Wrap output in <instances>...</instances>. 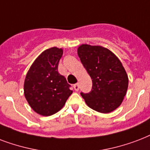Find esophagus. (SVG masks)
Segmentation results:
<instances>
[{"label":"esophagus","mask_w":150,"mask_h":150,"mask_svg":"<svg viewBox=\"0 0 150 150\" xmlns=\"http://www.w3.org/2000/svg\"><path fill=\"white\" fill-rule=\"evenodd\" d=\"M74 90H75V91H78V90H79V84H78V83H76V84H74Z\"/></svg>","instance_id":"obj_1"}]
</instances>
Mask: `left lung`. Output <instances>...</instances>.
<instances>
[{"mask_svg":"<svg viewBox=\"0 0 150 150\" xmlns=\"http://www.w3.org/2000/svg\"><path fill=\"white\" fill-rule=\"evenodd\" d=\"M77 54L92 80L89 93L81 95L97 112L108 113L122 103L128 87V76L119 59L102 46L81 45Z\"/></svg>","mask_w":150,"mask_h":150,"instance_id":"left-lung-1","label":"left lung"}]
</instances>
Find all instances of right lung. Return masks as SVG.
<instances>
[{"instance_id":"1","label":"right lung","mask_w":150,"mask_h":150,"mask_svg":"<svg viewBox=\"0 0 150 150\" xmlns=\"http://www.w3.org/2000/svg\"><path fill=\"white\" fill-rule=\"evenodd\" d=\"M63 54L56 47L45 50L35 59L24 82V95L37 113L51 116L61 110L73 93L67 79L58 72Z\"/></svg>"}]
</instances>
